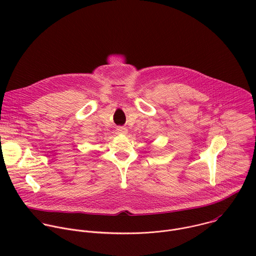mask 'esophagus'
I'll list each match as a JSON object with an SVG mask.
<instances>
[{
	"label": "esophagus",
	"mask_w": 256,
	"mask_h": 256,
	"mask_svg": "<svg viewBox=\"0 0 256 256\" xmlns=\"http://www.w3.org/2000/svg\"><path fill=\"white\" fill-rule=\"evenodd\" d=\"M116 132H118V134H126L128 132V128H124V126H118V128H116Z\"/></svg>",
	"instance_id": "34e87169"
}]
</instances>
